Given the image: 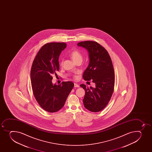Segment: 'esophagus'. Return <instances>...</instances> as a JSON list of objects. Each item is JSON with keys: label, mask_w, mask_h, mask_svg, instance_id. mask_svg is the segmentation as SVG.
<instances>
[{"label": "esophagus", "mask_w": 152, "mask_h": 152, "mask_svg": "<svg viewBox=\"0 0 152 152\" xmlns=\"http://www.w3.org/2000/svg\"><path fill=\"white\" fill-rule=\"evenodd\" d=\"M74 87H79V85L76 84V83H75V84H74Z\"/></svg>", "instance_id": "1"}]
</instances>
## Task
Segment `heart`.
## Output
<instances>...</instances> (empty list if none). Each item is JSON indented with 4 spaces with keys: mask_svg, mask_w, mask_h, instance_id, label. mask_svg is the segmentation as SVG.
Segmentation results:
<instances>
[{
    "mask_svg": "<svg viewBox=\"0 0 152 152\" xmlns=\"http://www.w3.org/2000/svg\"><path fill=\"white\" fill-rule=\"evenodd\" d=\"M70 56L74 62L77 61V60H82V56L81 53L77 50H74L70 53Z\"/></svg>",
    "mask_w": 152,
    "mask_h": 152,
    "instance_id": "b5f03b06",
    "label": "heart"
}]
</instances>
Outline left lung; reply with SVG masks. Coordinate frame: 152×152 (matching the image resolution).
<instances>
[{
	"label": "left lung",
	"mask_w": 152,
	"mask_h": 152,
	"mask_svg": "<svg viewBox=\"0 0 152 152\" xmlns=\"http://www.w3.org/2000/svg\"><path fill=\"white\" fill-rule=\"evenodd\" d=\"M77 45L85 48L89 53V65L83 78L92 80L96 85L95 88L80 85L85 91L83 104L92 112L101 111L110 102L114 90L115 76L111 58L107 50L96 42H82Z\"/></svg>",
	"instance_id": "left-lung-1"
}]
</instances>
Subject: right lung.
Masks as SVG:
<instances>
[{"mask_svg":"<svg viewBox=\"0 0 152 152\" xmlns=\"http://www.w3.org/2000/svg\"><path fill=\"white\" fill-rule=\"evenodd\" d=\"M66 47L64 42L45 44L37 54L31 70L35 99L44 110L50 113L58 111L64 106L74 85L71 81L59 85L52 83V75L59 69V56Z\"/></svg>","mask_w":152,"mask_h":152,"instance_id":"add662e5","label":"right lung"}]
</instances>
